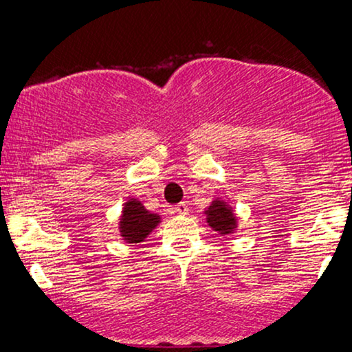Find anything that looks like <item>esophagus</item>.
Segmentation results:
<instances>
[{
  "mask_svg": "<svg viewBox=\"0 0 352 352\" xmlns=\"http://www.w3.org/2000/svg\"><path fill=\"white\" fill-rule=\"evenodd\" d=\"M175 212L179 213V215H187V213H188V205L185 204V201H180L179 205H175Z\"/></svg>",
  "mask_w": 352,
  "mask_h": 352,
  "instance_id": "34e87169",
  "label": "esophagus"
}]
</instances>
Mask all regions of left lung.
<instances>
[{"instance_id":"left-lung-1","label":"left lung","mask_w":352,"mask_h":352,"mask_svg":"<svg viewBox=\"0 0 352 352\" xmlns=\"http://www.w3.org/2000/svg\"><path fill=\"white\" fill-rule=\"evenodd\" d=\"M205 215H207V223L210 227L221 235L233 233V230L236 228L235 213L223 200H213L208 210H205Z\"/></svg>"}]
</instances>
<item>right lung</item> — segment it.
Here are the masks:
<instances>
[{
  "label": "right lung",
  "mask_w": 352,
  "mask_h": 352,
  "mask_svg": "<svg viewBox=\"0 0 352 352\" xmlns=\"http://www.w3.org/2000/svg\"><path fill=\"white\" fill-rule=\"evenodd\" d=\"M160 223V217L155 213H151L140 201L129 200L124 205L122 218H120V236L127 243H140L147 238L157 225Z\"/></svg>",
  "instance_id": "add662e5"
}]
</instances>
